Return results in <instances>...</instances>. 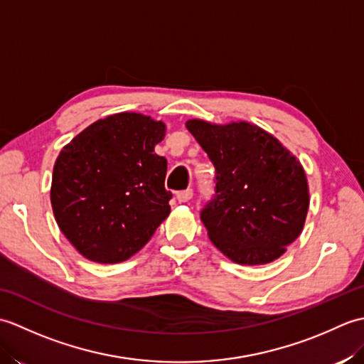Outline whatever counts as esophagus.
Instances as JSON below:
<instances>
[{
  "label": "esophagus",
  "mask_w": 364,
  "mask_h": 364,
  "mask_svg": "<svg viewBox=\"0 0 364 364\" xmlns=\"http://www.w3.org/2000/svg\"><path fill=\"white\" fill-rule=\"evenodd\" d=\"M192 196H194V191L192 189H186V191H180L176 194V200L180 203H186V202H189V200L192 198Z\"/></svg>",
  "instance_id": "esophagus-1"
}]
</instances>
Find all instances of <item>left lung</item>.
Wrapping results in <instances>:
<instances>
[{
  "label": "left lung",
  "instance_id": "8db88e82",
  "mask_svg": "<svg viewBox=\"0 0 364 364\" xmlns=\"http://www.w3.org/2000/svg\"><path fill=\"white\" fill-rule=\"evenodd\" d=\"M186 128L215 167V197L200 214L211 242L237 264L280 258L304 230L310 206L300 161L249 122L192 119Z\"/></svg>",
  "mask_w": 364,
  "mask_h": 364
}]
</instances>
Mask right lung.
Listing matches in <instances>:
<instances>
[{
  "instance_id": "1",
  "label": "right lung",
  "mask_w": 364,
  "mask_h": 364,
  "mask_svg": "<svg viewBox=\"0 0 364 364\" xmlns=\"http://www.w3.org/2000/svg\"><path fill=\"white\" fill-rule=\"evenodd\" d=\"M164 136V122L120 112L94 122L60 150L50 191L53 214L84 258L125 261L167 219V159L154 153Z\"/></svg>"
}]
</instances>
